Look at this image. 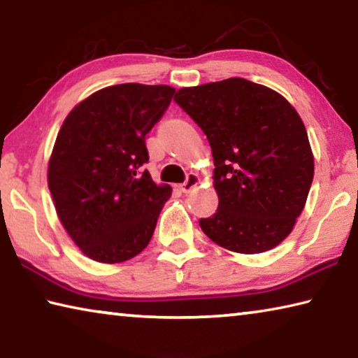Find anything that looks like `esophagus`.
Segmentation results:
<instances>
[{"label":"esophagus","mask_w":358,"mask_h":358,"mask_svg":"<svg viewBox=\"0 0 358 358\" xmlns=\"http://www.w3.org/2000/svg\"><path fill=\"white\" fill-rule=\"evenodd\" d=\"M199 181H201V178H199L197 173H187V177L183 183H181L180 189L183 192H189L192 187H196L199 185Z\"/></svg>","instance_id":"34e87169"}]
</instances>
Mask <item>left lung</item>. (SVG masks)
<instances>
[{"label":"left lung","mask_w":358,"mask_h":358,"mask_svg":"<svg viewBox=\"0 0 358 358\" xmlns=\"http://www.w3.org/2000/svg\"><path fill=\"white\" fill-rule=\"evenodd\" d=\"M173 101L207 136L220 205L199 224L229 251H268L292 232L313 183L314 159L299 113L246 78L181 88Z\"/></svg>","instance_id":"left-lung-1"}]
</instances>
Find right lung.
I'll return each mask as SVG.
<instances>
[{"label": "right lung", "instance_id": "right-lung-1", "mask_svg": "<svg viewBox=\"0 0 358 358\" xmlns=\"http://www.w3.org/2000/svg\"><path fill=\"white\" fill-rule=\"evenodd\" d=\"M173 94L167 85H113L72 108L58 132L48 189L66 232L96 262L129 260L153 237L172 187L142 169L145 136Z\"/></svg>", "mask_w": 358, "mask_h": 358}]
</instances>
